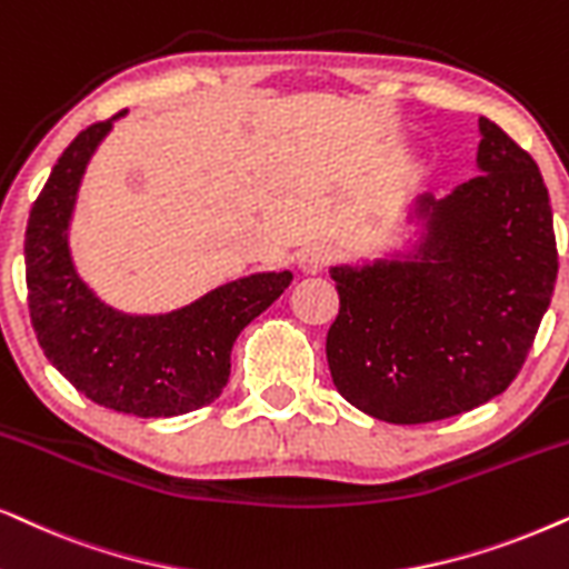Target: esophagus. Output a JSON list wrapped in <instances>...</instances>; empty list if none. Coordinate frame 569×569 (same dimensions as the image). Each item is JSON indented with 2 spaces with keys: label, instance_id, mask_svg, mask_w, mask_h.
Returning <instances> with one entry per match:
<instances>
[{
  "label": "esophagus",
  "instance_id": "obj_1",
  "mask_svg": "<svg viewBox=\"0 0 569 569\" xmlns=\"http://www.w3.org/2000/svg\"><path fill=\"white\" fill-rule=\"evenodd\" d=\"M335 258H337V250L331 248L329 242H313V246L300 250L298 267L302 274H321Z\"/></svg>",
  "mask_w": 569,
  "mask_h": 569
}]
</instances>
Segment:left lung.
Instances as JSON below:
<instances>
[{
  "mask_svg": "<svg viewBox=\"0 0 569 569\" xmlns=\"http://www.w3.org/2000/svg\"><path fill=\"white\" fill-rule=\"evenodd\" d=\"M478 177L402 209V242L329 269L337 392L387 423H431L493 400L526 363L557 282L549 190L530 153L478 117ZM409 238L405 239L403 234Z\"/></svg>",
  "mask_w": 569,
  "mask_h": 569,
  "instance_id": "1",
  "label": "left lung"
}]
</instances>
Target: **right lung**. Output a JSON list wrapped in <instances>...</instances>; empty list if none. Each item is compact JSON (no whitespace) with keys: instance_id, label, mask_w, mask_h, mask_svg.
<instances>
[{"instance_id":"add662e5","label":"right lung","mask_w":569,"mask_h":569,"mask_svg":"<svg viewBox=\"0 0 569 569\" xmlns=\"http://www.w3.org/2000/svg\"><path fill=\"white\" fill-rule=\"evenodd\" d=\"M91 124L64 149L26 227V282L43 356L80 395L138 418H172L217 400L234 339L282 295L292 271L221 282L167 313H128L80 277L70 248L78 193L93 153L122 120Z\"/></svg>"}]
</instances>
